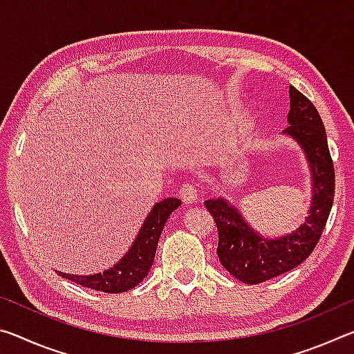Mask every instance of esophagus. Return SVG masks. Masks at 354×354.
<instances>
[{
	"mask_svg": "<svg viewBox=\"0 0 354 354\" xmlns=\"http://www.w3.org/2000/svg\"><path fill=\"white\" fill-rule=\"evenodd\" d=\"M179 196L185 203V205H194L196 201V196H198V190H196V185L194 183H185L183 187L179 189Z\"/></svg>",
	"mask_w": 354,
	"mask_h": 354,
	"instance_id": "1",
	"label": "esophagus"
}]
</instances>
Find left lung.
<instances>
[{"mask_svg":"<svg viewBox=\"0 0 354 354\" xmlns=\"http://www.w3.org/2000/svg\"><path fill=\"white\" fill-rule=\"evenodd\" d=\"M290 111L283 134L293 137L306 154L313 175V203L309 215L297 231L266 239L251 227L223 198L205 201L218 230L217 254L227 272L247 284H259L292 270L306 261L325 230L334 201V165L326 131L315 106L290 86Z\"/></svg>","mask_w":354,"mask_h":354,"instance_id":"8db88e82","label":"left lung"}]
</instances>
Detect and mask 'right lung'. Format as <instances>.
I'll list each match as a JSON object with an SVG mask.
<instances>
[{"instance_id": "add662e5", "label": "right lung", "mask_w": 354, "mask_h": 354, "mask_svg": "<svg viewBox=\"0 0 354 354\" xmlns=\"http://www.w3.org/2000/svg\"><path fill=\"white\" fill-rule=\"evenodd\" d=\"M181 205V200L178 198H167L164 201L154 205L151 212L148 214L147 220L143 221L140 232L137 234L134 243L131 245L128 253L124 254L120 262L109 270L103 273L87 274V277H77V274H68L57 272L62 278L73 281L76 284L88 289L106 292V293H120L131 290L143 278L147 277L149 268L153 266L156 248L162 232L165 221L169 220L170 214Z\"/></svg>"}]
</instances>
